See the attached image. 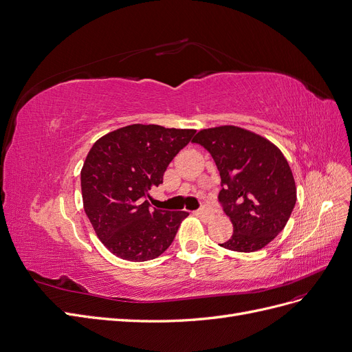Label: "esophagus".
<instances>
[{"label":"esophagus","instance_id":"1","mask_svg":"<svg viewBox=\"0 0 352 352\" xmlns=\"http://www.w3.org/2000/svg\"><path fill=\"white\" fill-rule=\"evenodd\" d=\"M197 214L200 216V217H203V219H210L212 216H213V210L210 209V207L209 206H207V204H203L201 207H200V209H199V212H197Z\"/></svg>","mask_w":352,"mask_h":352}]
</instances>
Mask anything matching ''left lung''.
Wrapping results in <instances>:
<instances>
[{
  "mask_svg": "<svg viewBox=\"0 0 352 352\" xmlns=\"http://www.w3.org/2000/svg\"><path fill=\"white\" fill-rule=\"evenodd\" d=\"M192 142L210 152L222 179L217 199L233 233L219 245L236 252L264 248L284 229L296 204L287 160L265 138L236 126L200 130Z\"/></svg>",
  "mask_w": 352,
  "mask_h": 352,
  "instance_id": "8db88e82",
  "label": "left lung"
}]
</instances>
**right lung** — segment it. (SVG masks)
<instances>
[{"mask_svg":"<svg viewBox=\"0 0 352 352\" xmlns=\"http://www.w3.org/2000/svg\"><path fill=\"white\" fill-rule=\"evenodd\" d=\"M196 130L130 124L98 139L82 171L84 210L106 248L133 263L160 256L173 243L187 212L152 209L149 190Z\"/></svg>","mask_w":352,"mask_h":352,"instance_id":"1","label":"right lung"}]
</instances>
